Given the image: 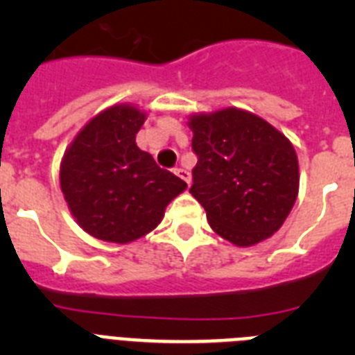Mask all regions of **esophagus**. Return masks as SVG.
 I'll return each mask as SVG.
<instances>
[{
	"mask_svg": "<svg viewBox=\"0 0 355 355\" xmlns=\"http://www.w3.org/2000/svg\"><path fill=\"white\" fill-rule=\"evenodd\" d=\"M175 174L180 175L181 180L187 181V183L190 184V180H192V175H190V172H188L187 168H175Z\"/></svg>",
	"mask_w": 355,
	"mask_h": 355,
	"instance_id": "esophagus-1",
	"label": "esophagus"
}]
</instances>
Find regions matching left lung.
<instances>
[{
    "label": "left lung",
    "mask_w": 355,
    "mask_h": 355,
    "mask_svg": "<svg viewBox=\"0 0 355 355\" xmlns=\"http://www.w3.org/2000/svg\"><path fill=\"white\" fill-rule=\"evenodd\" d=\"M197 165L190 193L216 234L249 247L272 236L299 192L293 146L258 115L227 108L190 119Z\"/></svg>",
    "instance_id": "8db88e82"
}]
</instances>
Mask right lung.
Returning a JSON list of instances; mask_svg holds the SVG:
<instances>
[{"instance_id": "obj_1", "label": "right lung", "mask_w": 355, "mask_h": 355, "mask_svg": "<svg viewBox=\"0 0 355 355\" xmlns=\"http://www.w3.org/2000/svg\"><path fill=\"white\" fill-rule=\"evenodd\" d=\"M144 121L146 115L133 106H112L80 131L62 162L60 184L69 209L99 240L128 243L144 236L187 188L137 147L135 137Z\"/></svg>"}]
</instances>
